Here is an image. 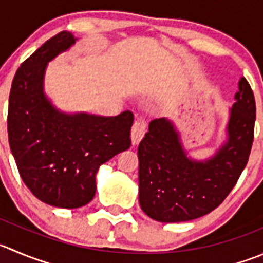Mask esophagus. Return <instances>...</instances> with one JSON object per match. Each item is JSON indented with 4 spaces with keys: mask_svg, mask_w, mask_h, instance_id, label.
Segmentation results:
<instances>
[{
    "mask_svg": "<svg viewBox=\"0 0 263 263\" xmlns=\"http://www.w3.org/2000/svg\"><path fill=\"white\" fill-rule=\"evenodd\" d=\"M145 132H146V123L144 121H136L132 126L131 131V139L132 144L137 145L142 140V137L145 136Z\"/></svg>",
    "mask_w": 263,
    "mask_h": 263,
    "instance_id": "34e87169",
    "label": "esophagus"
}]
</instances>
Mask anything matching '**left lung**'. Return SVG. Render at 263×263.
Returning a JSON list of instances; mask_svg holds the SVG:
<instances>
[{
  "mask_svg": "<svg viewBox=\"0 0 263 263\" xmlns=\"http://www.w3.org/2000/svg\"><path fill=\"white\" fill-rule=\"evenodd\" d=\"M229 110L226 139L215 154L189 157L168 118L150 122L139 145V202L150 218L183 222L208 215L225 200L246 168L253 142L256 101L244 77Z\"/></svg>",
  "mask_w": 263,
  "mask_h": 263,
  "instance_id": "1",
  "label": "left lung"
}]
</instances>
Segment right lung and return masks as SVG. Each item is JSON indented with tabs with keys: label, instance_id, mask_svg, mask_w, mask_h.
I'll use <instances>...</instances> for the list:
<instances>
[{
	"label": "right lung",
	"instance_id": "right-lung-1",
	"mask_svg": "<svg viewBox=\"0 0 263 263\" xmlns=\"http://www.w3.org/2000/svg\"><path fill=\"white\" fill-rule=\"evenodd\" d=\"M69 32L46 41L16 70L7 114L10 149L33 195L59 208H80L96 193L103 163L131 146L134 114L116 117L65 113L43 90L51 60L76 43Z\"/></svg>",
	"mask_w": 263,
	"mask_h": 263
}]
</instances>
